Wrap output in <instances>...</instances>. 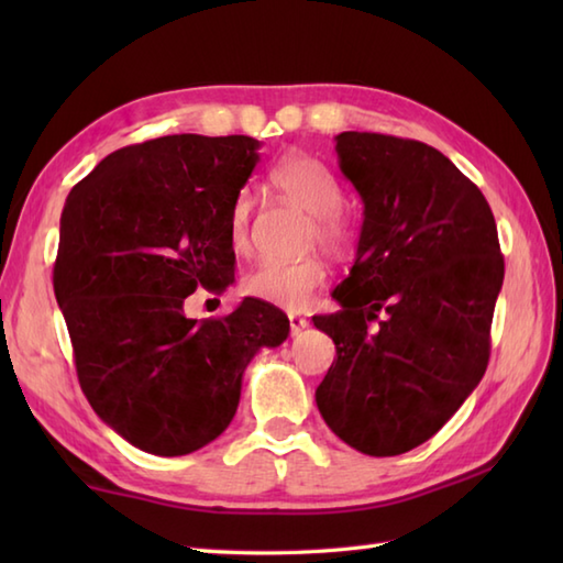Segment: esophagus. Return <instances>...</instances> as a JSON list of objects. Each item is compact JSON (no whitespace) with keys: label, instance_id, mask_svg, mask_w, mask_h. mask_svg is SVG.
Here are the masks:
<instances>
[{"label":"esophagus","instance_id":"34e87169","mask_svg":"<svg viewBox=\"0 0 563 563\" xmlns=\"http://www.w3.org/2000/svg\"><path fill=\"white\" fill-rule=\"evenodd\" d=\"M307 327H309V319H305V317H297V314H290V331H292V336H297V333L305 331Z\"/></svg>","mask_w":563,"mask_h":563}]
</instances>
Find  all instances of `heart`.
Masks as SVG:
<instances>
[{
    "label": "heart",
    "instance_id": "1",
    "mask_svg": "<svg viewBox=\"0 0 563 563\" xmlns=\"http://www.w3.org/2000/svg\"><path fill=\"white\" fill-rule=\"evenodd\" d=\"M271 184L283 198L312 214V227L307 236L309 244L324 246L333 254L351 244V224L341 214L343 188L324 164L307 154H290L275 164ZM251 212H254V198L239 194L230 210V246L236 254H246L251 246ZM324 280L327 268L319 258H263L244 273L242 290L258 302L297 312L307 307Z\"/></svg>",
    "mask_w": 563,
    "mask_h": 563
}]
</instances>
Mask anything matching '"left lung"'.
Wrapping results in <instances>:
<instances>
[{"mask_svg": "<svg viewBox=\"0 0 563 563\" xmlns=\"http://www.w3.org/2000/svg\"><path fill=\"white\" fill-rule=\"evenodd\" d=\"M336 152L363 227L331 292L341 309L314 317L336 343L317 406L351 448L391 457L433 438L482 382L504 256L484 194L435 147L341 133Z\"/></svg>", "mask_w": 563, "mask_h": 563, "instance_id": "8db88e82", "label": "left lung"}]
</instances>
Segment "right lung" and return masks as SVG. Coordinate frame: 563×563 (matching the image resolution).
Listing matches in <instances>:
<instances>
[{
    "label": "right lung",
    "mask_w": 563,
    "mask_h": 563,
    "mask_svg": "<svg viewBox=\"0 0 563 563\" xmlns=\"http://www.w3.org/2000/svg\"><path fill=\"white\" fill-rule=\"evenodd\" d=\"M246 135H166L115 150L69 190L53 288L84 397L130 445L196 452L232 423L244 369L290 333L280 309L244 300L188 319L198 288L234 283L230 210L258 162Z\"/></svg>",
    "instance_id": "right-lung-1"
}]
</instances>
